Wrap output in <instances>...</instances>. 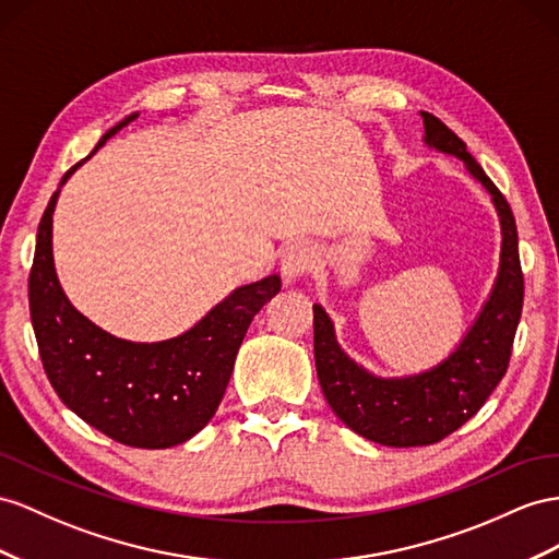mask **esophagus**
Here are the masks:
<instances>
[{
	"label": "esophagus",
	"instance_id": "esophagus-1",
	"mask_svg": "<svg viewBox=\"0 0 559 559\" xmlns=\"http://www.w3.org/2000/svg\"><path fill=\"white\" fill-rule=\"evenodd\" d=\"M313 260H317V254H313V248L309 246V242H305V240L290 242V246L285 248L281 254L283 276L288 281L305 276L307 271L313 266Z\"/></svg>",
	"mask_w": 559,
	"mask_h": 559
}]
</instances>
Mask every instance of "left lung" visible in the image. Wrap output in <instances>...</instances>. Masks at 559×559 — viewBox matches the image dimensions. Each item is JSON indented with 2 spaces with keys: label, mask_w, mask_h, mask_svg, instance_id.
Here are the masks:
<instances>
[{
  "label": "left lung",
  "mask_w": 559,
  "mask_h": 559,
  "mask_svg": "<svg viewBox=\"0 0 559 559\" xmlns=\"http://www.w3.org/2000/svg\"><path fill=\"white\" fill-rule=\"evenodd\" d=\"M420 116L427 146L461 157L469 175L491 193L500 217V269L477 321L449 359L435 368L408 378H378L340 349L333 321L321 305H313V356L328 404L356 435L396 449L437 443L484 406L508 370L524 302L518 226L506 195L484 175L463 139L432 112Z\"/></svg>",
  "instance_id": "8db88e82"
}]
</instances>
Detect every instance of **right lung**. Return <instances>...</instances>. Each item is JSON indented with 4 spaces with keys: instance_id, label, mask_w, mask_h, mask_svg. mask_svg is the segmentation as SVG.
Segmentation results:
<instances>
[{
    "instance_id": "obj_1",
    "label": "right lung",
    "mask_w": 559,
    "mask_h": 559,
    "mask_svg": "<svg viewBox=\"0 0 559 559\" xmlns=\"http://www.w3.org/2000/svg\"><path fill=\"white\" fill-rule=\"evenodd\" d=\"M134 118L136 112L108 130L98 146ZM84 160L66 171L61 186ZM59 193L41 214L27 281L31 319L51 388L84 423L127 447L169 449L189 441L212 420L240 342L254 313L281 290V278L271 274L240 285L177 337L151 345L120 340L82 317L56 276L51 222Z\"/></svg>"
}]
</instances>
